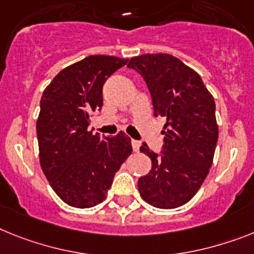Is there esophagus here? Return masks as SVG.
Segmentation results:
<instances>
[{
	"instance_id": "34e87169",
	"label": "esophagus",
	"mask_w": 254,
	"mask_h": 254,
	"mask_svg": "<svg viewBox=\"0 0 254 254\" xmlns=\"http://www.w3.org/2000/svg\"><path fill=\"white\" fill-rule=\"evenodd\" d=\"M131 147H133V150L135 151V152H138V151H139V147H140L139 140L131 139Z\"/></svg>"
}]
</instances>
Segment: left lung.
Returning <instances> with one entry per match:
<instances>
[{
  "label": "left lung",
  "mask_w": 254,
  "mask_h": 254,
  "mask_svg": "<svg viewBox=\"0 0 254 254\" xmlns=\"http://www.w3.org/2000/svg\"><path fill=\"white\" fill-rule=\"evenodd\" d=\"M127 67L146 81L155 117H167L161 155L146 143L139 148L152 168L138 180V191L150 205L178 208L192 199L212 167L218 139L216 103L199 74L173 55H139Z\"/></svg>",
  "instance_id": "8db88e82"
}]
</instances>
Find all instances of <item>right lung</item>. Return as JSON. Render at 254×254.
Returning a JSON list of instances; mask_svg holds the SVG:
<instances>
[{
  "label": "right lung",
  "mask_w": 254,
  "mask_h": 254,
  "mask_svg": "<svg viewBox=\"0 0 254 254\" xmlns=\"http://www.w3.org/2000/svg\"><path fill=\"white\" fill-rule=\"evenodd\" d=\"M127 63L117 57L90 55L62 69L44 90L36 125L40 164L68 205L102 203L115 173L133 151L124 131L101 137L87 130L90 114L103 104L104 82Z\"/></svg>",
  "instance_id": "1"
}]
</instances>
